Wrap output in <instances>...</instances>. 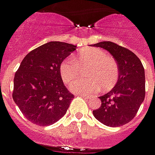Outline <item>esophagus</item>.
Returning <instances> with one entry per match:
<instances>
[{"mask_svg":"<svg viewBox=\"0 0 155 155\" xmlns=\"http://www.w3.org/2000/svg\"><path fill=\"white\" fill-rule=\"evenodd\" d=\"M80 96H82V97H85V98H89L90 97V96H88V95H83V94H81V95H79Z\"/></svg>","mask_w":155,"mask_h":155,"instance_id":"esophagus-1","label":"esophagus"}]
</instances>
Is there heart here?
Here are the masks:
<instances>
[{"label": "heart", "mask_w": 155, "mask_h": 155, "mask_svg": "<svg viewBox=\"0 0 155 155\" xmlns=\"http://www.w3.org/2000/svg\"><path fill=\"white\" fill-rule=\"evenodd\" d=\"M90 65L86 76L90 79H79L70 85L74 93L93 94L111 90L118 80L119 70L116 60L108 56L107 52L95 47L84 48L74 57L64 59L59 66V74L66 85L76 79L81 69Z\"/></svg>", "instance_id": "heart-1"}]
</instances>
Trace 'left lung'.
Here are the masks:
<instances>
[{
	"label": "left lung",
	"mask_w": 155,
	"mask_h": 155,
	"mask_svg": "<svg viewBox=\"0 0 155 155\" xmlns=\"http://www.w3.org/2000/svg\"><path fill=\"white\" fill-rule=\"evenodd\" d=\"M93 46L110 52L119 70L117 85L104 96L101 105L93 111L98 121L108 127H120L134 118L145 97V74L140 59L128 48L112 42H101Z\"/></svg>",
	"instance_id": "obj_1"
}]
</instances>
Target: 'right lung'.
Segmentation results:
<instances>
[{
	"label": "right lung",
	"instance_id": "add662e5",
	"mask_svg": "<svg viewBox=\"0 0 155 155\" xmlns=\"http://www.w3.org/2000/svg\"><path fill=\"white\" fill-rule=\"evenodd\" d=\"M75 49L73 44L49 42L22 59L14 76L12 98L31 123L48 126L66 113L74 95L64 85L59 66Z\"/></svg>",
	"mask_w": 155,
	"mask_h": 155
}]
</instances>
